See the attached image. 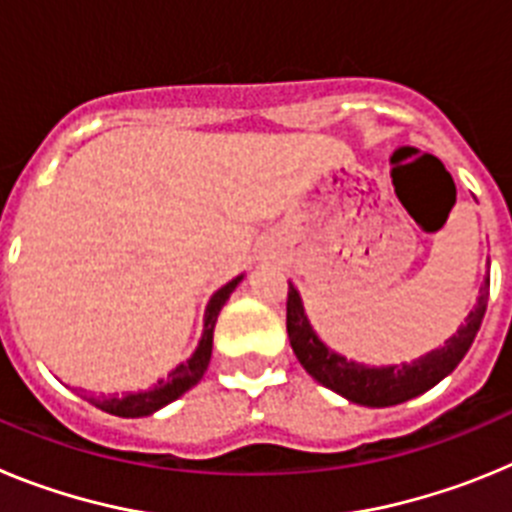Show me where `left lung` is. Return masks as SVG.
Wrapping results in <instances>:
<instances>
[{
    "mask_svg": "<svg viewBox=\"0 0 512 512\" xmlns=\"http://www.w3.org/2000/svg\"><path fill=\"white\" fill-rule=\"evenodd\" d=\"M487 297H490V277H485V282L479 287L477 305L469 310V315L456 328L454 336L449 341H443V346L433 348V351L413 361H402V364L369 366L364 361L346 359L315 333L310 318H307L305 305H302L300 289L289 282V343H292L297 361L305 366V372L315 382L333 390L336 395L346 397L348 402L364 405V408H390V405H400V402L423 395L431 387H436L443 377H449L454 372L469 351V346H472L479 325H482Z\"/></svg>",
    "mask_w": 512,
    "mask_h": 512,
    "instance_id": "1",
    "label": "left lung"
}]
</instances>
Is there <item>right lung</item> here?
Wrapping results in <instances>:
<instances>
[{"label":"right lung","mask_w":512,"mask_h":512,"mask_svg":"<svg viewBox=\"0 0 512 512\" xmlns=\"http://www.w3.org/2000/svg\"><path fill=\"white\" fill-rule=\"evenodd\" d=\"M243 282V274H238L235 279H230L228 284L217 289L215 295L210 297L205 307V328H202V338L194 348V354L189 356L187 361L171 369L169 377L158 379L153 387L140 392H128V395L122 397H87L84 400L92 402L94 408L104 410V413L117 415V418H146V415L158 413L161 408H166L169 402L179 400L184 392H189L194 384L200 382L205 377L207 366H210V356H212V330H215L217 315L223 310V305L228 302V297L233 295V289Z\"/></svg>","instance_id":"right-lung-1"}]
</instances>
